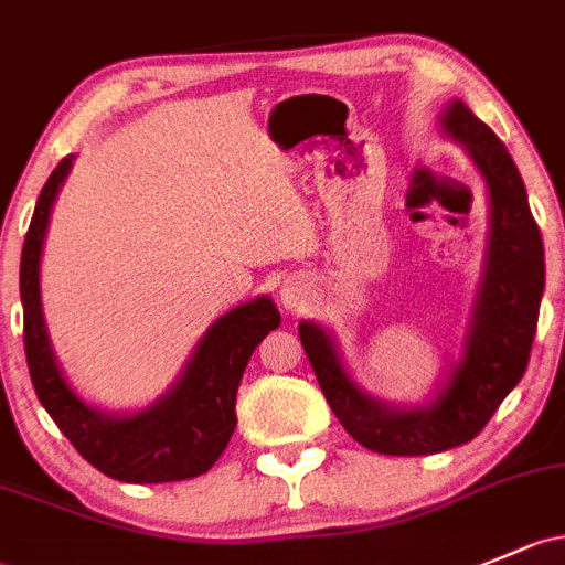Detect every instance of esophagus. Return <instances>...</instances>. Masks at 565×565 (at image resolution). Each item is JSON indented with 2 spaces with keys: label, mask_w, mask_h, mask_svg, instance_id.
Segmentation results:
<instances>
[{
  "label": "esophagus",
  "mask_w": 565,
  "mask_h": 565,
  "mask_svg": "<svg viewBox=\"0 0 565 565\" xmlns=\"http://www.w3.org/2000/svg\"><path fill=\"white\" fill-rule=\"evenodd\" d=\"M281 302L287 308H302V302H306V289L300 287V284H287V287L281 289Z\"/></svg>",
  "instance_id": "1"
}]
</instances>
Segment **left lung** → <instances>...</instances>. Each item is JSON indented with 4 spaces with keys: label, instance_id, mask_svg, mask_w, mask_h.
Instances as JSON below:
<instances>
[{
    "label": "left lung",
    "instance_id": "obj_1",
    "mask_svg": "<svg viewBox=\"0 0 565 565\" xmlns=\"http://www.w3.org/2000/svg\"><path fill=\"white\" fill-rule=\"evenodd\" d=\"M482 170L490 192V246L466 358L427 408H390L343 371L328 332L302 322L300 343L338 423L379 455H433L477 438L525 373L544 292V243L525 183L501 138L460 99L441 118Z\"/></svg>",
    "mask_w": 565,
    "mask_h": 565
}]
</instances>
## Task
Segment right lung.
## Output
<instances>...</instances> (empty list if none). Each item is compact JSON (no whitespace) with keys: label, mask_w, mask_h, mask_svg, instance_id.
<instances>
[{"label":"right lung","mask_w":565,"mask_h":565,"mask_svg":"<svg viewBox=\"0 0 565 565\" xmlns=\"http://www.w3.org/2000/svg\"><path fill=\"white\" fill-rule=\"evenodd\" d=\"M70 164L73 157L62 159L45 181L21 252L23 349L34 392L83 460L105 477L129 484L200 477L233 438L237 425L235 395L243 371L259 341L278 328L281 313L270 298H257L216 319L200 341L181 382L146 412L110 417L86 406L70 390L53 360L40 308V252L51 205L64 175L70 173Z\"/></svg>","instance_id":"obj_1"}]
</instances>
